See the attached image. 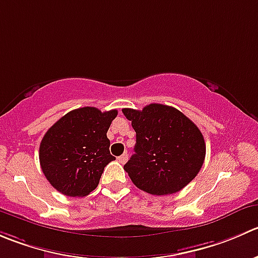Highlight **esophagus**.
Segmentation results:
<instances>
[{"mask_svg": "<svg viewBox=\"0 0 258 258\" xmlns=\"http://www.w3.org/2000/svg\"><path fill=\"white\" fill-rule=\"evenodd\" d=\"M127 157H128V155H127V152H124L123 155H121V156L118 157V161L121 162V164H124V162L127 161Z\"/></svg>", "mask_w": 258, "mask_h": 258, "instance_id": "1", "label": "esophagus"}]
</instances>
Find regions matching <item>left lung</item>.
<instances>
[{
  "mask_svg": "<svg viewBox=\"0 0 258 258\" xmlns=\"http://www.w3.org/2000/svg\"><path fill=\"white\" fill-rule=\"evenodd\" d=\"M122 112L136 132L135 154L123 169L139 189L152 196H169L198 175L206 142L201 130L184 113L159 103L142 111Z\"/></svg>",
  "mask_w": 258,
  "mask_h": 258,
  "instance_id": "left-lung-1",
  "label": "left lung"
}]
</instances>
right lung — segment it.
<instances>
[{
    "label": "right lung",
    "instance_id": "1",
    "mask_svg": "<svg viewBox=\"0 0 258 258\" xmlns=\"http://www.w3.org/2000/svg\"><path fill=\"white\" fill-rule=\"evenodd\" d=\"M117 109H74L55 122L42 137L40 166L47 181L64 196L86 197L99 184L104 167L116 160L107 131Z\"/></svg>",
    "mask_w": 258,
    "mask_h": 258
}]
</instances>
